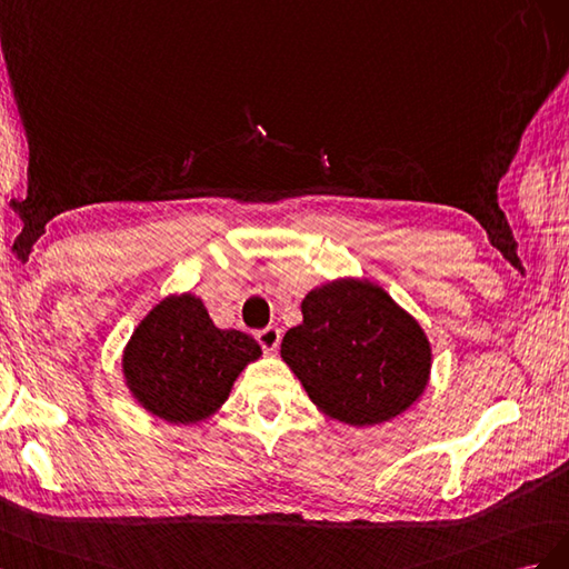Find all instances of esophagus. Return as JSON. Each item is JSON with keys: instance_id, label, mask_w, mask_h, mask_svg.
<instances>
[{"instance_id": "obj_1", "label": "esophagus", "mask_w": 569, "mask_h": 569, "mask_svg": "<svg viewBox=\"0 0 569 569\" xmlns=\"http://www.w3.org/2000/svg\"><path fill=\"white\" fill-rule=\"evenodd\" d=\"M257 340H259V346H262L267 352H273L276 348H279V343H281V331L276 329V327L262 329V331L257 333Z\"/></svg>"}]
</instances>
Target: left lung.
<instances>
[{"instance_id":"obj_1","label":"left lung","mask_w":569,"mask_h":569,"mask_svg":"<svg viewBox=\"0 0 569 569\" xmlns=\"http://www.w3.org/2000/svg\"><path fill=\"white\" fill-rule=\"evenodd\" d=\"M281 357L317 408L348 427H377L427 391L433 352L419 321L388 290L343 276L312 288Z\"/></svg>"}]
</instances>
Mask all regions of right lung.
Wrapping results in <instances>:
<instances>
[{"label": "right lung", "instance_id": "1", "mask_svg": "<svg viewBox=\"0 0 569 569\" xmlns=\"http://www.w3.org/2000/svg\"><path fill=\"white\" fill-rule=\"evenodd\" d=\"M262 357L248 333L219 329L198 296L159 300L121 355L128 393L169 425H198L229 400L240 371Z\"/></svg>", "mask_w": 569, "mask_h": 569}]
</instances>
